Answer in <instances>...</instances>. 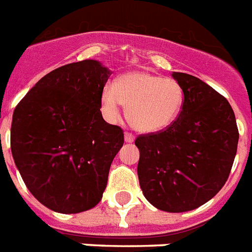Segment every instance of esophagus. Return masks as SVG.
Returning <instances> with one entry per match:
<instances>
[{"label":"esophagus","instance_id":"1","mask_svg":"<svg viewBox=\"0 0 252 252\" xmlns=\"http://www.w3.org/2000/svg\"><path fill=\"white\" fill-rule=\"evenodd\" d=\"M124 140H126V142H128V144H132L133 141H134V136H133L132 133L126 132L124 133Z\"/></svg>","mask_w":252,"mask_h":252}]
</instances>
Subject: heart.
<instances>
[{"label":"heart","mask_w":252,"mask_h":252,"mask_svg":"<svg viewBox=\"0 0 252 252\" xmlns=\"http://www.w3.org/2000/svg\"><path fill=\"white\" fill-rule=\"evenodd\" d=\"M126 106V118L134 129L158 133L171 126L184 106V91L176 80L147 71L126 72L107 84L101 94V110L105 119L115 123L120 106Z\"/></svg>","instance_id":"heart-1"}]
</instances>
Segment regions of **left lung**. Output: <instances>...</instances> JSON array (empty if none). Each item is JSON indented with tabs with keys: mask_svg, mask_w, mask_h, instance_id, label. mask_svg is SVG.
I'll return each instance as SVG.
<instances>
[{
	"mask_svg": "<svg viewBox=\"0 0 252 252\" xmlns=\"http://www.w3.org/2000/svg\"><path fill=\"white\" fill-rule=\"evenodd\" d=\"M172 77L183 87V110L167 129L137 137V173L154 207L186 212L212 199L226 183L239 134L226 98L195 76Z\"/></svg>",
	"mask_w": 252,
	"mask_h": 252,
	"instance_id": "8db88e82",
	"label": "left lung"
}]
</instances>
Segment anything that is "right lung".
Segmentation results:
<instances>
[{
	"label": "right lung",
	"mask_w": 252,
	"mask_h": 252,
	"mask_svg": "<svg viewBox=\"0 0 252 252\" xmlns=\"http://www.w3.org/2000/svg\"><path fill=\"white\" fill-rule=\"evenodd\" d=\"M111 71L94 59L69 63L38 80L14 110L11 153L32 195L59 214L99 203L124 144L103 120L101 94Z\"/></svg>",
	"instance_id": "obj_1"
}]
</instances>
